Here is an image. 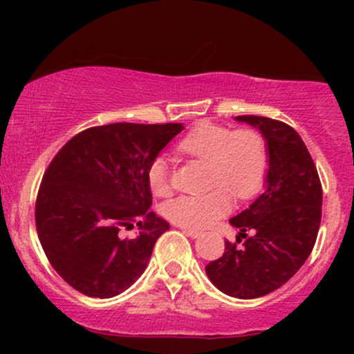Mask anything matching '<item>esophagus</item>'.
<instances>
[{
	"label": "esophagus",
	"instance_id": "esophagus-1",
	"mask_svg": "<svg viewBox=\"0 0 354 354\" xmlns=\"http://www.w3.org/2000/svg\"><path fill=\"white\" fill-rule=\"evenodd\" d=\"M181 230H183V233L186 234V236H191V238L201 236V231H198V230H189V228H181Z\"/></svg>",
	"mask_w": 354,
	"mask_h": 354
}]
</instances>
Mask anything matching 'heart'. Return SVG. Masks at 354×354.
I'll use <instances>...</instances> for the list:
<instances>
[{
	"instance_id": "1",
	"label": "heart",
	"mask_w": 354,
	"mask_h": 354,
	"mask_svg": "<svg viewBox=\"0 0 354 354\" xmlns=\"http://www.w3.org/2000/svg\"><path fill=\"white\" fill-rule=\"evenodd\" d=\"M180 148L208 165V185L213 189L196 196H180L165 206L174 225L203 230L226 214L236 200H250L261 188L268 169L266 140L258 129L203 123L181 140ZM149 188L156 196L173 193L171 176L163 156L148 169Z\"/></svg>"
}]
</instances>
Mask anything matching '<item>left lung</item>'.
<instances>
[{
  "instance_id": "obj_1",
  "label": "left lung",
  "mask_w": 354,
  "mask_h": 354,
  "mask_svg": "<svg viewBox=\"0 0 354 354\" xmlns=\"http://www.w3.org/2000/svg\"><path fill=\"white\" fill-rule=\"evenodd\" d=\"M236 120L256 126L265 136L270 153L266 188L250 208L230 219L241 233L234 243L226 239L225 253L208 263L206 274L225 295L251 299L283 286L311 254L323 188L295 128L266 116L243 115Z\"/></svg>"
}]
</instances>
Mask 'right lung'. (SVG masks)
<instances>
[{
    "label": "right lung",
    "instance_id": "1",
    "mask_svg": "<svg viewBox=\"0 0 354 354\" xmlns=\"http://www.w3.org/2000/svg\"><path fill=\"white\" fill-rule=\"evenodd\" d=\"M180 123L93 126L68 141L43 174L35 221L48 261L91 298L123 293L140 278L169 228L151 209L149 165ZM138 226V237L124 230Z\"/></svg>",
    "mask_w": 354,
    "mask_h": 354
}]
</instances>
